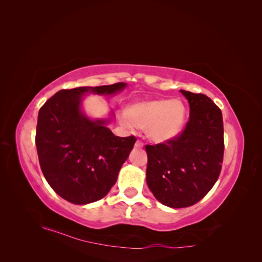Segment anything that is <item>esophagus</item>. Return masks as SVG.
<instances>
[{
    "mask_svg": "<svg viewBox=\"0 0 262 262\" xmlns=\"http://www.w3.org/2000/svg\"><path fill=\"white\" fill-rule=\"evenodd\" d=\"M136 147H143V142L138 140V141L136 142Z\"/></svg>",
    "mask_w": 262,
    "mask_h": 262,
    "instance_id": "obj_1",
    "label": "esophagus"
}]
</instances>
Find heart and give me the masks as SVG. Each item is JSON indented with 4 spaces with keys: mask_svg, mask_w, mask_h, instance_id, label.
<instances>
[{
    "mask_svg": "<svg viewBox=\"0 0 262 262\" xmlns=\"http://www.w3.org/2000/svg\"><path fill=\"white\" fill-rule=\"evenodd\" d=\"M186 121L185 105L178 99H156L133 104L121 117L128 129H145L149 140L163 143L176 138Z\"/></svg>",
    "mask_w": 262,
    "mask_h": 262,
    "instance_id": "1",
    "label": "heart"
}]
</instances>
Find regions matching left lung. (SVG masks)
Listing matches in <instances>:
<instances>
[{"label":"left lung","instance_id":"8db88e82","mask_svg":"<svg viewBox=\"0 0 262 262\" xmlns=\"http://www.w3.org/2000/svg\"><path fill=\"white\" fill-rule=\"evenodd\" d=\"M190 106L189 121L178 137L146 145V182L156 199L169 208L199 202L215 184L224 155L221 109L203 94L180 91Z\"/></svg>","mask_w":262,"mask_h":262}]
</instances>
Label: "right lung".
I'll return each mask as SVG.
<instances>
[{
	"label": "right lung",
	"instance_id": "right-lung-1",
	"mask_svg": "<svg viewBox=\"0 0 262 262\" xmlns=\"http://www.w3.org/2000/svg\"><path fill=\"white\" fill-rule=\"evenodd\" d=\"M125 86L116 83L61 90L39 110V164L50 187L64 200L74 204L98 201L116 184L137 139L115 136L107 128L112 119L93 120L81 105L87 93L114 95Z\"/></svg>",
	"mask_w": 262,
	"mask_h": 262
}]
</instances>
